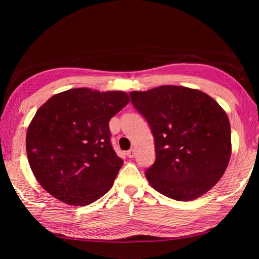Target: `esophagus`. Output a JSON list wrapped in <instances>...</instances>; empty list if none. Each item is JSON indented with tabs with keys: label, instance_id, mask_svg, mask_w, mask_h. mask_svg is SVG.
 <instances>
[{
	"label": "esophagus",
	"instance_id": "1",
	"mask_svg": "<svg viewBox=\"0 0 259 259\" xmlns=\"http://www.w3.org/2000/svg\"><path fill=\"white\" fill-rule=\"evenodd\" d=\"M136 156V150L134 149H130V150H128L126 151V157H129V158H134Z\"/></svg>",
	"mask_w": 259,
	"mask_h": 259
}]
</instances>
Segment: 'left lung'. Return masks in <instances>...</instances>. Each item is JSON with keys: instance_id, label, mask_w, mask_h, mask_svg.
Segmentation results:
<instances>
[{"instance_id": "1", "label": "left lung", "mask_w": 259, "mask_h": 259, "mask_svg": "<svg viewBox=\"0 0 259 259\" xmlns=\"http://www.w3.org/2000/svg\"><path fill=\"white\" fill-rule=\"evenodd\" d=\"M155 137L156 161L146 177L158 192L188 201L223 177L232 155L226 112L211 97L179 85L130 92Z\"/></svg>"}]
</instances>
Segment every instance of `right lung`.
I'll use <instances>...</instances> for the list:
<instances>
[{
    "mask_svg": "<svg viewBox=\"0 0 259 259\" xmlns=\"http://www.w3.org/2000/svg\"><path fill=\"white\" fill-rule=\"evenodd\" d=\"M129 101L123 91L78 88L38 108L26 153L43 189L72 206L90 205L111 189L123 161L111 146L109 121Z\"/></svg>",
    "mask_w": 259,
    "mask_h": 259,
    "instance_id": "add662e5",
    "label": "right lung"
}]
</instances>
